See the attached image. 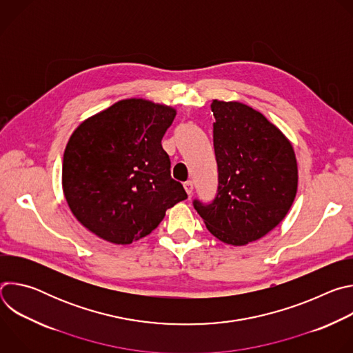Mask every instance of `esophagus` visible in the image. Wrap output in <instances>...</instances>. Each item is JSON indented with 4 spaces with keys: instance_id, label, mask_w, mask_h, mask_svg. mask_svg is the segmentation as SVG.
<instances>
[{
    "instance_id": "obj_1",
    "label": "esophagus",
    "mask_w": 353,
    "mask_h": 353,
    "mask_svg": "<svg viewBox=\"0 0 353 353\" xmlns=\"http://www.w3.org/2000/svg\"><path fill=\"white\" fill-rule=\"evenodd\" d=\"M184 190H185V192H187L188 195L192 194V191H194V183H192L191 180L185 181V183H184Z\"/></svg>"
}]
</instances>
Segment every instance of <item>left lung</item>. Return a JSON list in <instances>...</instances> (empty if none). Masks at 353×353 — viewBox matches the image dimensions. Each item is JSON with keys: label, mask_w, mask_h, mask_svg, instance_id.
Here are the masks:
<instances>
[{"label": "left lung", "mask_w": 353, "mask_h": 353, "mask_svg": "<svg viewBox=\"0 0 353 353\" xmlns=\"http://www.w3.org/2000/svg\"><path fill=\"white\" fill-rule=\"evenodd\" d=\"M218 190L192 205L221 241L243 245L265 236L288 214L297 191L293 148L260 112L214 100Z\"/></svg>", "instance_id": "obj_1"}]
</instances>
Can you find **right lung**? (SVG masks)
<instances>
[{"instance_id": "right-lung-1", "label": "right lung", "mask_w": 353, "mask_h": 353, "mask_svg": "<svg viewBox=\"0 0 353 353\" xmlns=\"http://www.w3.org/2000/svg\"><path fill=\"white\" fill-rule=\"evenodd\" d=\"M174 116L172 108L125 99L71 135L63 162L64 195L75 218L100 239L139 240L187 198L162 148Z\"/></svg>"}]
</instances>
